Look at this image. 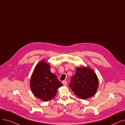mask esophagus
<instances>
[{"instance_id": "esophagus-1", "label": "esophagus", "mask_w": 125, "mask_h": 125, "mask_svg": "<svg viewBox=\"0 0 125 125\" xmlns=\"http://www.w3.org/2000/svg\"><path fill=\"white\" fill-rule=\"evenodd\" d=\"M62 83H63L64 86H66V85L67 84V81H63L62 82Z\"/></svg>"}]
</instances>
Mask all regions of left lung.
<instances>
[{"mask_svg": "<svg viewBox=\"0 0 125 125\" xmlns=\"http://www.w3.org/2000/svg\"><path fill=\"white\" fill-rule=\"evenodd\" d=\"M69 86L78 97L87 99L95 94L99 82L93 69L89 66H83L76 69L75 74L72 77Z\"/></svg>", "mask_w": 125, "mask_h": 125, "instance_id": "1", "label": "left lung"}]
</instances>
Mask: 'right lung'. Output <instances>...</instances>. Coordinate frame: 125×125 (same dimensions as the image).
Here are the masks:
<instances>
[{"mask_svg":"<svg viewBox=\"0 0 125 125\" xmlns=\"http://www.w3.org/2000/svg\"><path fill=\"white\" fill-rule=\"evenodd\" d=\"M49 63L42 60L34 68L30 81L32 93L43 101H48L54 98L57 90L63 86L56 75L51 73Z\"/></svg>","mask_w":125,"mask_h":125,"instance_id":"right-lung-1","label":"right lung"}]
</instances>
